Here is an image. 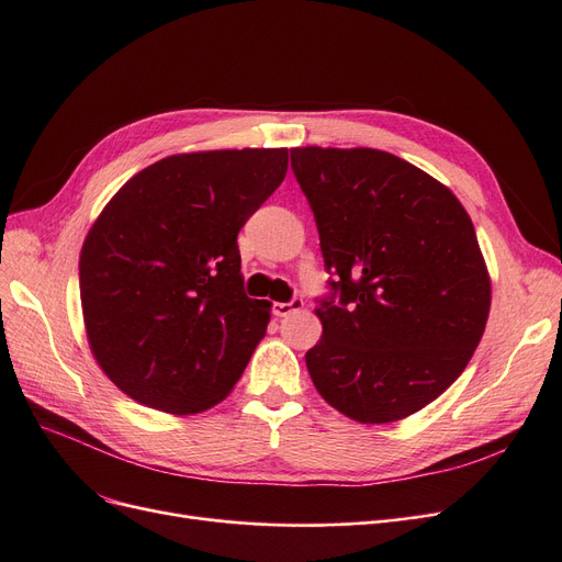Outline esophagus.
I'll list each match as a JSON object with an SVG mask.
<instances>
[{"instance_id":"esophagus-1","label":"esophagus","mask_w":562,"mask_h":562,"mask_svg":"<svg viewBox=\"0 0 562 562\" xmlns=\"http://www.w3.org/2000/svg\"><path fill=\"white\" fill-rule=\"evenodd\" d=\"M302 307H304L302 297H293L291 302H274V304H271V314L281 318V316L293 314V312H297V310H302Z\"/></svg>"}]
</instances>
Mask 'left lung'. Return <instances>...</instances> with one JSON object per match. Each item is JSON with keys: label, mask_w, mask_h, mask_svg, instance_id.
<instances>
[{"label": "left lung", "mask_w": 562, "mask_h": 562, "mask_svg": "<svg viewBox=\"0 0 562 562\" xmlns=\"http://www.w3.org/2000/svg\"><path fill=\"white\" fill-rule=\"evenodd\" d=\"M330 293L304 353L318 394L363 424L422 411L464 372L490 314V277L462 203L380 149H291Z\"/></svg>", "instance_id": "obj_1"}]
</instances>
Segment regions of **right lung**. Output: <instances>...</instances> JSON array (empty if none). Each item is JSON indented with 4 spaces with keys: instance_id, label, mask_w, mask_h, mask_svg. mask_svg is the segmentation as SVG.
<instances>
[{
    "instance_id": "add662e5",
    "label": "right lung",
    "mask_w": 562,
    "mask_h": 562,
    "mask_svg": "<svg viewBox=\"0 0 562 562\" xmlns=\"http://www.w3.org/2000/svg\"><path fill=\"white\" fill-rule=\"evenodd\" d=\"M288 149L166 157L133 176L81 248L93 356L126 396L190 415L223 401L267 333L236 236L274 194Z\"/></svg>"
}]
</instances>
